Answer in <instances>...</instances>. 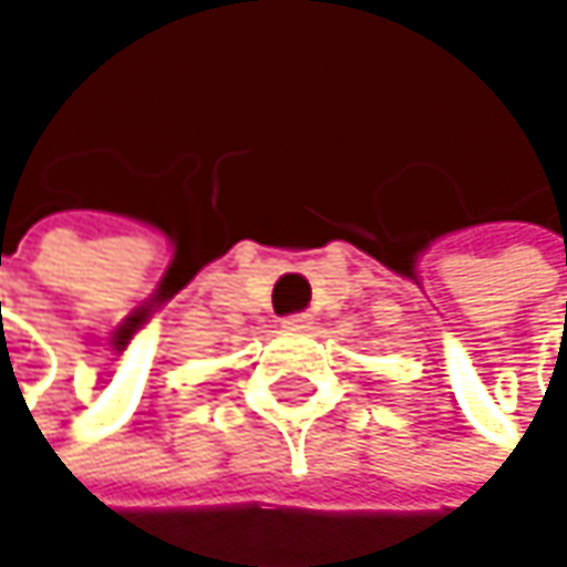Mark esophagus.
Returning <instances> with one entry per match:
<instances>
[{
    "label": "esophagus",
    "mask_w": 567,
    "mask_h": 567,
    "mask_svg": "<svg viewBox=\"0 0 567 567\" xmlns=\"http://www.w3.org/2000/svg\"><path fill=\"white\" fill-rule=\"evenodd\" d=\"M315 324V318L308 311H295V315H285L282 328L285 331H308Z\"/></svg>",
    "instance_id": "1"
}]
</instances>
